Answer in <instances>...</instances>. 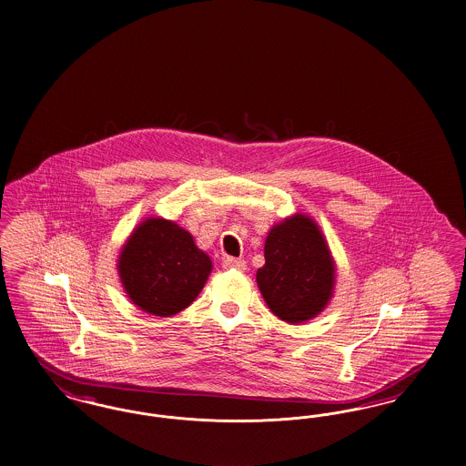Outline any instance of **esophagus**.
<instances>
[{
	"label": "esophagus",
	"mask_w": 466,
	"mask_h": 466,
	"mask_svg": "<svg viewBox=\"0 0 466 466\" xmlns=\"http://www.w3.org/2000/svg\"><path fill=\"white\" fill-rule=\"evenodd\" d=\"M224 269H238V271H245L247 269V263L243 259H235V258H226L223 261Z\"/></svg>",
	"instance_id": "1"
}]
</instances>
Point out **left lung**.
Wrapping results in <instances>:
<instances>
[{"label":"left lung","instance_id":"left-lung-1","mask_svg":"<svg viewBox=\"0 0 466 466\" xmlns=\"http://www.w3.org/2000/svg\"><path fill=\"white\" fill-rule=\"evenodd\" d=\"M256 273L263 299L280 320L303 324L319 317L336 287V261L319 223L294 214L273 224Z\"/></svg>","mask_w":466,"mask_h":466}]
</instances>
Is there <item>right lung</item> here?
Instances as JSON below:
<instances>
[{
    "label": "right lung",
    "mask_w": 466,
    "mask_h": 466,
    "mask_svg": "<svg viewBox=\"0 0 466 466\" xmlns=\"http://www.w3.org/2000/svg\"><path fill=\"white\" fill-rule=\"evenodd\" d=\"M116 268L132 303L149 315L172 317L202 292L212 261L179 224L146 218L123 243Z\"/></svg>",
    "instance_id": "obj_1"
}]
</instances>
